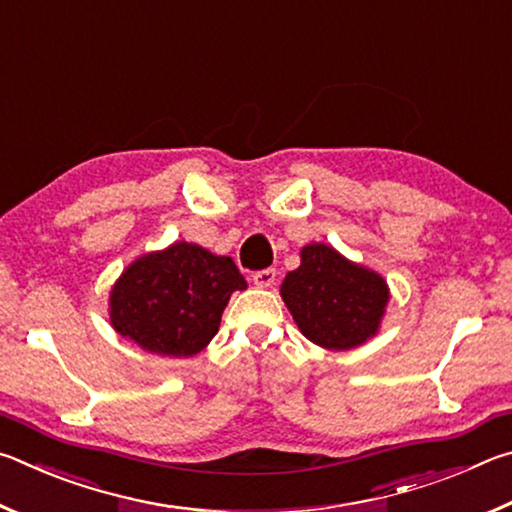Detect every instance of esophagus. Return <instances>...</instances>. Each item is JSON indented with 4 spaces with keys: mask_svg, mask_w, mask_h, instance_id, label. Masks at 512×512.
Here are the masks:
<instances>
[{
    "mask_svg": "<svg viewBox=\"0 0 512 512\" xmlns=\"http://www.w3.org/2000/svg\"><path fill=\"white\" fill-rule=\"evenodd\" d=\"M253 282H255V287H259V289L271 287V284L275 282V271H273V268H264V271H257V273H253Z\"/></svg>",
    "mask_w": 512,
    "mask_h": 512,
    "instance_id": "1",
    "label": "esophagus"
}]
</instances>
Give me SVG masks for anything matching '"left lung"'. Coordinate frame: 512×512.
I'll use <instances>...</instances> for the list:
<instances>
[{"label": "left lung", "instance_id": "1", "mask_svg": "<svg viewBox=\"0 0 512 512\" xmlns=\"http://www.w3.org/2000/svg\"><path fill=\"white\" fill-rule=\"evenodd\" d=\"M280 293L300 332L327 350H352L372 339L391 298L384 277L325 244L300 250V266L284 277Z\"/></svg>", "mask_w": 512, "mask_h": 512}]
</instances>
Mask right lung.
Segmentation results:
<instances>
[{
  "instance_id": "right-lung-1",
  "label": "right lung",
  "mask_w": 512,
  "mask_h": 512,
  "mask_svg": "<svg viewBox=\"0 0 512 512\" xmlns=\"http://www.w3.org/2000/svg\"><path fill=\"white\" fill-rule=\"evenodd\" d=\"M246 289L230 257L176 241L121 273L110 291V323L160 357H194L219 332L232 291Z\"/></svg>"
}]
</instances>
